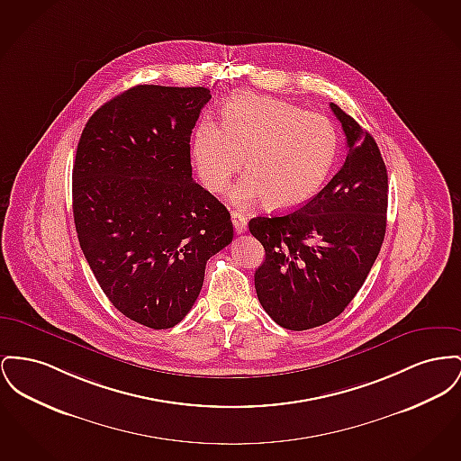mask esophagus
I'll return each mask as SVG.
<instances>
[{"label":"esophagus","instance_id":"obj_1","mask_svg":"<svg viewBox=\"0 0 461 461\" xmlns=\"http://www.w3.org/2000/svg\"><path fill=\"white\" fill-rule=\"evenodd\" d=\"M231 221H233V228H235V231L237 233H244L247 231V217L244 214H240V212H231Z\"/></svg>","mask_w":461,"mask_h":461}]
</instances>
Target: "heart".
I'll list each match as a JSON object with an SVG mask.
<instances>
[{"instance_id": "1", "label": "heart", "mask_w": 461, "mask_h": 461, "mask_svg": "<svg viewBox=\"0 0 461 461\" xmlns=\"http://www.w3.org/2000/svg\"><path fill=\"white\" fill-rule=\"evenodd\" d=\"M336 151L338 136L324 114L263 95L233 97L221 111V127L203 120L191 139L207 190H226L245 157L249 172L230 191V202L249 207L265 200L271 211L308 202L324 185Z\"/></svg>"}]
</instances>
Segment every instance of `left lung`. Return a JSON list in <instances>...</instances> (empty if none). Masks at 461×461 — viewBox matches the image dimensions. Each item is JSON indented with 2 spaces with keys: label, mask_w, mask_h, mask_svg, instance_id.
<instances>
[{
  "label": "left lung",
  "mask_w": 461,
  "mask_h": 461,
  "mask_svg": "<svg viewBox=\"0 0 461 461\" xmlns=\"http://www.w3.org/2000/svg\"><path fill=\"white\" fill-rule=\"evenodd\" d=\"M347 136L338 174L301 209L254 217L249 231L265 247L258 299L284 329L306 330L336 319L373 268L386 230L388 176L378 144L330 103Z\"/></svg>",
  "instance_id": "8db88e82"
}]
</instances>
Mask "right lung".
<instances>
[{
	"label": "right lung",
	"mask_w": 461,
	"mask_h": 461,
	"mask_svg": "<svg viewBox=\"0 0 461 461\" xmlns=\"http://www.w3.org/2000/svg\"><path fill=\"white\" fill-rule=\"evenodd\" d=\"M203 86L137 85L97 109L73 165L85 259L113 306L137 324H179L205 265L233 240L226 207L191 177Z\"/></svg>",
	"instance_id": "right-lung-1"
}]
</instances>
